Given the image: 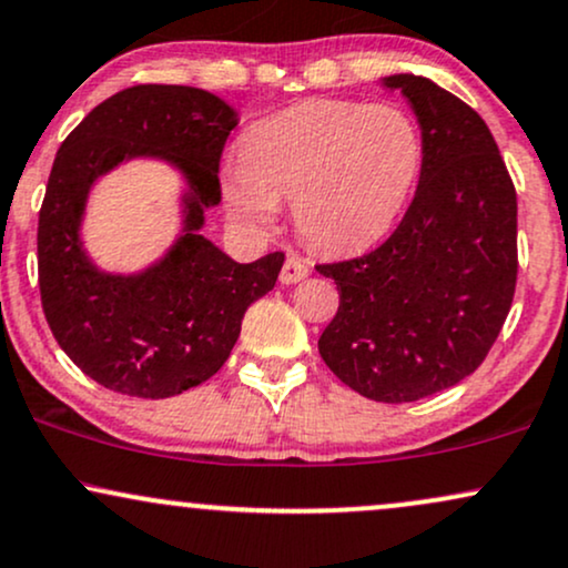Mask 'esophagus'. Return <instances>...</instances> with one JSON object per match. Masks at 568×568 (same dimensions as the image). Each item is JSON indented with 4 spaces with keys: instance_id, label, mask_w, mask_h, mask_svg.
<instances>
[{
    "instance_id": "1",
    "label": "esophagus",
    "mask_w": 568,
    "mask_h": 568,
    "mask_svg": "<svg viewBox=\"0 0 568 568\" xmlns=\"http://www.w3.org/2000/svg\"><path fill=\"white\" fill-rule=\"evenodd\" d=\"M304 277H310V264H306L304 258H298V256H291L288 262L283 264V270H280V283H283V285L302 283Z\"/></svg>"
}]
</instances>
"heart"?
Wrapping results in <instances>:
<instances>
[{
  "label": "heart",
  "instance_id": "1",
  "mask_svg": "<svg viewBox=\"0 0 568 568\" xmlns=\"http://www.w3.org/2000/svg\"><path fill=\"white\" fill-rule=\"evenodd\" d=\"M420 166V129L402 108L306 100L245 132L222 190L248 227L272 230L280 203H291L314 248L352 254L394 227Z\"/></svg>",
  "mask_w": 568,
  "mask_h": 568
}]
</instances>
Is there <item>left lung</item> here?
Wrapping results in <instances>:
<instances>
[{"instance_id":"obj_1","label":"left lung","mask_w":568,"mask_h":568,"mask_svg":"<svg viewBox=\"0 0 568 568\" xmlns=\"http://www.w3.org/2000/svg\"><path fill=\"white\" fill-rule=\"evenodd\" d=\"M381 87L420 126L418 190L381 248L317 266L341 296L317 346L346 386L399 405L460 384L495 344L516 291V190L474 108L415 73Z\"/></svg>"}]
</instances>
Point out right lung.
<instances>
[{
	"label": "right lung",
	"instance_id": "obj_1",
	"mask_svg": "<svg viewBox=\"0 0 568 568\" xmlns=\"http://www.w3.org/2000/svg\"><path fill=\"white\" fill-rule=\"evenodd\" d=\"M235 126V108L206 89L140 84L100 102L54 155L37 235L44 317L73 365L111 392L166 399L209 381L245 310L275 288L285 254L241 264L203 235ZM132 160L181 176V230L150 265L111 273L83 245L85 206L97 182Z\"/></svg>",
	"mask_w": 568,
	"mask_h": 568
}]
</instances>
